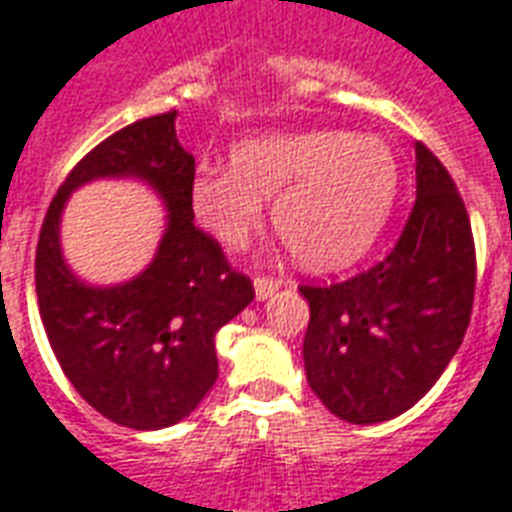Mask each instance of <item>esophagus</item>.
I'll return each mask as SVG.
<instances>
[{
	"label": "esophagus",
	"instance_id": "1",
	"mask_svg": "<svg viewBox=\"0 0 512 512\" xmlns=\"http://www.w3.org/2000/svg\"><path fill=\"white\" fill-rule=\"evenodd\" d=\"M282 287V282L279 279H273V276H255V292L257 298L260 300H268L273 295V292Z\"/></svg>",
	"mask_w": 512,
	"mask_h": 512
}]
</instances>
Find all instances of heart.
Segmentation results:
<instances>
[{"label": "heart", "mask_w": 512, "mask_h": 512, "mask_svg": "<svg viewBox=\"0 0 512 512\" xmlns=\"http://www.w3.org/2000/svg\"><path fill=\"white\" fill-rule=\"evenodd\" d=\"M397 193V163L376 136L271 134L239 144L233 169H201L190 206L222 247L241 249L273 204V225L308 268H341L373 244Z\"/></svg>", "instance_id": "heart-1"}]
</instances>
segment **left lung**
I'll return each instance as SVG.
<instances>
[{"label": "left lung", "mask_w": 512, "mask_h": 512, "mask_svg": "<svg viewBox=\"0 0 512 512\" xmlns=\"http://www.w3.org/2000/svg\"><path fill=\"white\" fill-rule=\"evenodd\" d=\"M308 386L351 424L389 421L419 403L470 325L475 241L446 166L416 142V201L395 249L335 284H300Z\"/></svg>", "instance_id": "obj_1"}]
</instances>
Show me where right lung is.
<instances>
[{
    "mask_svg": "<svg viewBox=\"0 0 512 512\" xmlns=\"http://www.w3.org/2000/svg\"><path fill=\"white\" fill-rule=\"evenodd\" d=\"M177 109L142 117L96 144L50 201L37 257L39 317L58 365L85 403L131 429H163L198 408L217 381L214 335L252 303L255 287L220 241L193 222L195 158L177 142ZM99 176H142L170 209L151 268L117 288H88L57 247L65 195Z\"/></svg>",
    "mask_w": 512,
    "mask_h": 512,
    "instance_id": "1",
    "label": "right lung"
}]
</instances>
